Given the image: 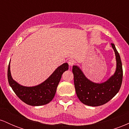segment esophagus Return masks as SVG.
<instances>
[{"mask_svg": "<svg viewBox=\"0 0 129 129\" xmlns=\"http://www.w3.org/2000/svg\"><path fill=\"white\" fill-rule=\"evenodd\" d=\"M68 63H69V65L70 66L72 67L74 65L75 62H74V60L73 59H69V60H68Z\"/></svg>", "mask_w": 129, "mask_h": 129, "instance_id": "1", "label": "esophagus"}]
</instances>
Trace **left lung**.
<instances>
[{
    "label": "left lung",
    "mask_w": 129,
    "mask_h": 129,
    "mask_svg": "<svg viewBox=\"0 0 129 129\" xmlns=\"http://www.w3.org/2000/svg\"><path fill=\"white\" fill-rule=\"evenodd\" d=\"M111 44L116 55V69L115 74L106 82L94 83L84 76L78 67L73 66L72 72L77 96L87 106L96 107L107 103L116 95L121 88L123 75L122 62L114 44Z\"/></svg>",
    "instance_id": "obj_1"
}]
</instances>
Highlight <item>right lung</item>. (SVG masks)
<instances>
[{
  "label": "right lung",
  "instance_id": "add662e5",
  "mask_svg": "<svg viewBox=\"0 0 129 129\" xmlns=\"http://www.w3.org/2000/svg\"><path fill=\"white\" fill-rule=\"evenodd\" d=\"M69 69V65L64 63L57 67L46 81L35 87L20 85L13 79L10 72V64L8 68V80L10 85L16 95L26 104L39 106L49 103L54 98L62 75Z\"/></svg>",
  "mask_w": 129,
  "mask_h": 129
}]
</instances>
